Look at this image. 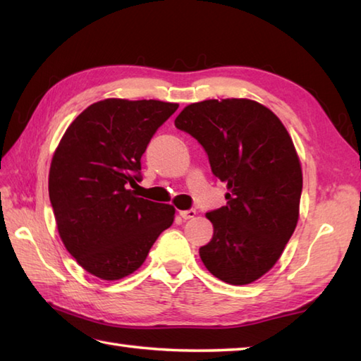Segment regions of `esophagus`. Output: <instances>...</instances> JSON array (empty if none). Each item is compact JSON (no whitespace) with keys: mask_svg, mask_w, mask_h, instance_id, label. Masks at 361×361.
Instances as JSON below:
<instances>
[{"mask_svg":"<svg viewBox=\"0 0 361 361\" xmlns=\"http://www.w3.org/2000/svg\"><path fill=\"white\" fill-rule=\"evenodd\" d=\"M197 216V211L195 209H186V211H180V217L189 220V219H194Z\"/></svg>","mask_w":361,"mask_h":361,"instance_id":"1","label":"esophagus"}]
</instances>
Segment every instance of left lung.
I'll return each instance as SVG.
<instances>
[{
	"label": "left lung",
	"instance_id": "1",
	"mask_svg": "<svg viewBox=\"0 0 361 361\" xmlns=\"http://www.w3.org/2000/svg\"><path fill=\"white\" fill-rule=\"evenodd\" d=\"M175 127L203 145L228 188L226 206L206 214L214 234L200 248L204 267L231 286L255 282L278 262L299 217L302 171L287 128L250 99L190 104Z\"/></svg>",
	"mask_w": 361,
	"mask_h": 361
}]
</instances>
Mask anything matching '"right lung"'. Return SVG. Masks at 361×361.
<instances>
[{
    "label": "right lung",
    "mask_w": 361,
    "mask_h": 361,
    "mask_svg": "<svg viewBox=\"0 0 361 361\" xmlns=\"http://www.w3.org/2000/svg\"><path fill=\"white\" fill-rule=\"evenodd\" d=\"M178 109L161 101L105 99L66 128L49 169V200L66 250L104 281L132 274L175 208L136 197L141 157L152 136Z\"/></svg>",
    "instance_id": "right-lung-1"
}]
</instances>
